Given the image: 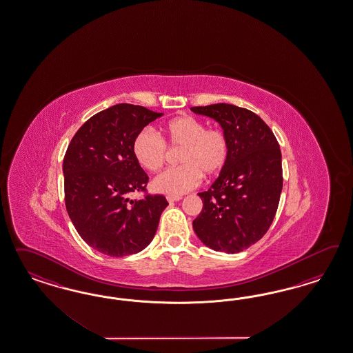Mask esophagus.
<instances>
[{
    "label": "esophagus",
    "instance_id": "obj_1",
    "mask_svg": "<svg viewBox=\"0 0 353 353\" xmlns=\"http://www.w3.org/2000/svg\"><path fill=\"white\" fill-rule=\"evenodd\" d=\"M182 196H172V195H168L167 196V201L170 202V203H173V202H179V201H181Z\"/></svg>",
    "mask_w": 353,
    "mask_h": 353
}]
</instances>
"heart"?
Listing matches in <instances>:
<instances>
[{"mask_svg": "<svg viewBox=\"0 0 353 353\" xmlns=\"http://www.w3.org/2000/svg\"><path fill=\"white\" fill-rule=\"evenodd\" d=\"M161 133L170 149L181 150V167L157 176L151 183L154 192L180 196L196 188L202 174L212 177L229 161V141L224 132L207 129L203 121L190 115L172 119L163 125ZM133 155L143 170L158 172L168 159V150L157 133L143 129L133 141Z\"/></svg>", "mask_w": 353, "mask_h": 353, "instance_id": "b5f03b06", "label": "heart"}]
</instances>
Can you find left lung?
<instances>
[{"mask_svg": "<svg viewBox=\"0 0 353 353\" xmlns=\"http://www.w3.org/2000/svg\"><path fill=\"white\" fill-rule=\"evenodd\" d=\"M216 120L229 141V161L207 192L192 229L214 251L236 254L263 238L282 192V155L273 132L252 111L217 103L192 107Z\"/></svg>", "mask_w": 353, "mask_h": 353, "instance_id": "1", "label": "left lung"}]
</instances>
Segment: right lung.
Here are the masks:
<instances>
[{"instance_id":"add662e5","label":"right lung","mask_w":353,"mask_h":353,"mask_svg":"<svg viewBox=\"0 0 353 353\" xmlns=\"http://www.w3.org/2000/svg\"><path fill=\"white\" fill-rule=\"evenodd\" d=\"M161 117L129 103L108 107L86 120L65 151L67 212L86 243L107 256H128L149 246L168 205L163 195L128 198L145 190L149 180L134 159L133 141Z\"/></svg>"}]
</instances>
